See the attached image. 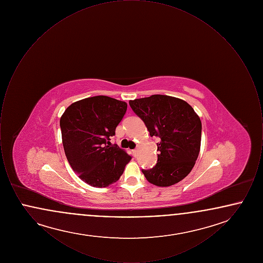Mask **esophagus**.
Segmentation results:
<instances>
[{
  "label": "esophagus",
  "mask_w": 263,
  "mask_h": 263,
  "mask_svg": "<svg viewBox=\"0 0 263 263\" xmlns=\"http://www.w3.org/2000/svg\"><path fill=\"white\" fill-rule=\"evenodd\" d=\"M133 153H134V155H135V156H137L138 153H139V148H136L135 150H133Z\"/></svg>",
  "instance_id": "obj_1"
}]
</instances>
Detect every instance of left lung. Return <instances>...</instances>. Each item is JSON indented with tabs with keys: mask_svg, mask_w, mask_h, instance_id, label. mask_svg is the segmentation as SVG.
Instances as JSON below:
<instances>
[{
	"mask_svg": "<svg viewBox=\"0 0 263 263\" xmlns=\"http://www.w3.org/2000/svg\"><path fill=\"white\" fill-rule=\"evenodd\" d=\"M129 104L144 121L151 137L160 138L158 163L151 170H142L147 180L162 187L182 180L199 155V116L186 101L170 96L153 95L130 100Z\"/></svg>",
	"mask_w": 263,
	"mask_h": 263,
	"instance_id": "8db88e82",
	"label": "left lung"
}]
</instances>
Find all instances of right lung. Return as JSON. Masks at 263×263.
<instances>
[{"label":"right lung","instance_id":"add662e5","mask_svg":"<svg viewBox=\"0 0 263 263\" xmlns=\"http://www.w3.org/2000/svg\"><path fill=\"white\" fill-rule=\"evenodd\" d=\"M126 110L124 101L97 96L72 103L60 118L67 160L90 186L106 187L116 182L132 159L109 142Z\"/></svg>","mask_w":263,"mask_h":263}]
</instances>
